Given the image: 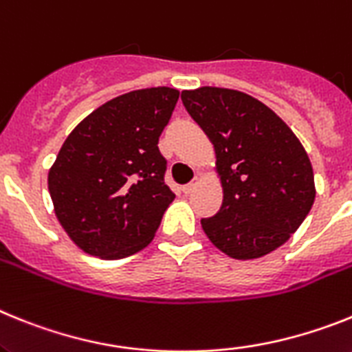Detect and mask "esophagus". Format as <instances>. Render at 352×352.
Masks as SVG:
<instances>
[{
	"instance_id": "esophagus-1",
	"label": "esophagus",
	"mask_w": 352,
	"mask_h": 352,
	"mask_svg": "<svg viewBox=\"0 0 352 352\" xmlns=\"http://www.w3.org/2000/svg\"><path fill=\"white\" fill-rule=\"evenodd\" d=\"M197 186H198V179H197V177H195V179L191 180V182H189V184H186L184 188H182V191H184L186 195H189V193H191V191H193L195 188H197Z\"/></svg>"
}]
</instances>
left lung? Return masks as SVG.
I'll return each mask as SVG.
<instances>
[{"mask_svg":"<svg viewBox=\"0 0 352 352\" xmlns=\"http://www.w3.org/2000/svg\"><path fill=\"white\" fill-rule=\"evenodd\" d=\"M216 152L223 204L201 219L210 243L237 261L258 258L290 239L316 200L307 151L264 102L230 88L180 96Z\"/></svg>","mask_w":352,"mask_h":352,"instance_id":"obj_1","label":"left lung"}]
</instances>
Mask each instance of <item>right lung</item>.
I'll list each match as a JSON object with an SVG mask.
<instances>
[{
  "instance_id": "add662e5",
  "label": "right lung",
  "mask_w": 352,
  "mask_h": 352,
  "mask_svg": "<svg viewBox=\"0 0 352 352\" xmlns=\"http://www.w3.org/2000/svg\"><path fill=\"white\" fill-rule=\"evenodd\" d=\"M179 90L143 88L102 104L67 136L49 170L58 221L85 253L124 258L151 244L175 195L159 136Z\"/></svg>"
}]
</instances>
